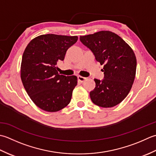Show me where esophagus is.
I'll use <instances>...</instances> for the list:
<instances>
[{
	"instance_id": "obj_1",
	"label": "esophagus",
	"mask_w": 156,
	"mask_h": 156,
	"mask_svg": "<svg viewBox=\"0 0 156 156\" xmlns=\"http://www.w3.org/2000/svg\"><path fill=\"white\" fill-rule=\"evenodd\" d=\"M77 79H78V80H79V81H80V82H81V83L86 80V78L82 77V76H78Z\"/></svg>"
}]
</instances>
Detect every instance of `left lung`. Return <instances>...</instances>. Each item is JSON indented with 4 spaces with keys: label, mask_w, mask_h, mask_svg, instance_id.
<instances>
[{
    "label": "left lung",
    "mask_w": 156,
    "mask_h": 156,
    "mask_svg": "<svg viewBox=\"0 0 156 156\" xmlns=\"http://www.w3.org/2000/svg\"><path fill=\"white\" fill-rule=\"evenodd\" d=\"M80 41L104 65L103 80L95 79L96 87L90 91L93 103L98 106H116L129 94L135 80L136 59L134 52L118 35L100 31L80 36Z\"/></svg>",
    "instance_id": "8db88e82"
}]
</instances>
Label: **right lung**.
<instances>
[{
  "label": "right lung",
  "instance_id": "add662e5",
  "mask_svg": "<svg viewBox=\"0 0 156 156\" xmlns=\"http://www.w3.org/2000/svg\"><path fill=\"white\" fill-rule=\"evenodd\" d=\"M77 36L41 35L25 48L21 65V79L33 102L46 112H57L70 103L77 84L75 75H59L56 66Z\"/></svg>",
  "mask_w": 156,
  "mask_h": 156
}]
</instances>
